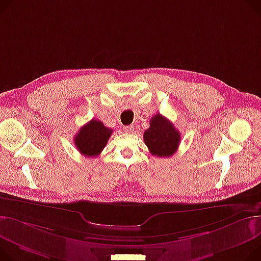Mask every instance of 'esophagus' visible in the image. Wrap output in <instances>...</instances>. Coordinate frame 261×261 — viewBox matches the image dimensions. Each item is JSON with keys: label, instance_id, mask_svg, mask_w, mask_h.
I'll list each match as a JSON object with an SVG mask.
<instances>
[{"label": "esophagus", "instance_id": "obj_1", "mask_svg": "<svg viewBox=\"0 0 261 261\" xmlns=\"http://www.w3.org/2000/svg\"><path fill=\"white\" fill-rule=\"evenodd\" d=\"M124 130H125L126 133H131V132H133L134 127H133V126H125V127H124Z\"/></svg>", "mask_w": 261, "mask_h": 261}]
</instances>
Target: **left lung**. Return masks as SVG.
Listing matches in <instances>:
<instances>
[{"mask_svg": "<svg viewBox=\"0 0 261 261\" xmlns=\"http://www.w3.org/2000/svg\"><path fill=\"white\" fill-rule=\"evenodd\" d=\"M144 140L150 153L157 157H171L180 144V132L160 113L150 121V128L144 133Z\"/></svg>", "mask_w": 261, "mask_h": 261, "instance_id": "left-lung-1", "label": "left lung"}]
</instances>
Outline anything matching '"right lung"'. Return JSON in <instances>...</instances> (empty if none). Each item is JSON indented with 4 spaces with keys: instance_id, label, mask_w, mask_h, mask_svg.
Returning <instances> with one entry per match:
<instances>
[{
    "instance_id": "1",
    "label": "right lung",
    "mask_w": 261,
    "mask_h": 261,
    "mask_svg": "<svg viewBox=\"0 0 261 261\" xmlns=\"http://www.w3.org/2000/svg\"><path fill=\"white\" fill-rule=\"evenodd\" d=\"M112 131L99 120H91L75 135V145L85 157H97L105 148Z\"/></svg>"
}]
</instances>
